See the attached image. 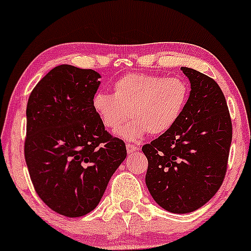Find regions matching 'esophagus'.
<instances>
[{
	"mask_svg": "<svg viewBox=\"0 0 251 251\" xmlns=\"http://www.w3.org/2000/svg\"><path fill=\"white\" fill-rule=\"evenodd\" d=\"M137 149L139 148H137L135 145H133V143H126V151H128V154L133 153V151H137Z\"/></svg>",
	"mask_w": 251,
	"mask_h": 251,
	"instance_id": "esophagus-1",
	"label": "esophagus"
}]
</instances>
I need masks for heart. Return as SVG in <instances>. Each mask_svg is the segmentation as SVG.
<instances>
[{
  "label": "heart",
  "instance_id": "obj_1",
  "mask_svg": "<svg viewBox=\"0 0 251 251\" xmlns=\"http://www.w3.org/2000/svg\"><path fill=\"white\" fill-rule=\"evenodd\" d=\"M190 98V86L180 77L129 73L114 83V92L98 91L92 108L102 125L116 130L129 118L118 135L136 141L145 134L161 135L171 130L181 117Z\"/></svg>",
  "mask_w": 251,
  "mask_h": 251
}]
</instances>
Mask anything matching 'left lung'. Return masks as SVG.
<instances>
[{"instance_id":"left-lung-1","label":"left lung","mask_w":251,"mask_h":251,"mask_svg":"<svg viewBox=\"0 0 251 251\" xmlns=\"http://www.w3.org/2000/svg\"><path fill=\"white\" fill-rule=\"evenodd\" d=\"M181 70L191 83L186 108L171 130L142 147L149 192L173 213L192 212L215 196L232 140L231 117L218 84L193 69Z\"/></svg>"}]
</instances>
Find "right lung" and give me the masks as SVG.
<instances>
[{"label":"right lung","instance_id":"obj_1","mask_svg":"<svg viewBox=\"0 0 251 251\" xmlns=\"http://www.w3.org/2000/svg\"><path fill=\"white\" fill-rule=\"evenodd\" d=\"M98 78L94 70L59 65L28 98L25 159L30 180L41 201L65 217L91 212L126 156V143L105 130L92 108Z\"/></svg>","mask_w":251,"mask_h":251}]
</instances>
